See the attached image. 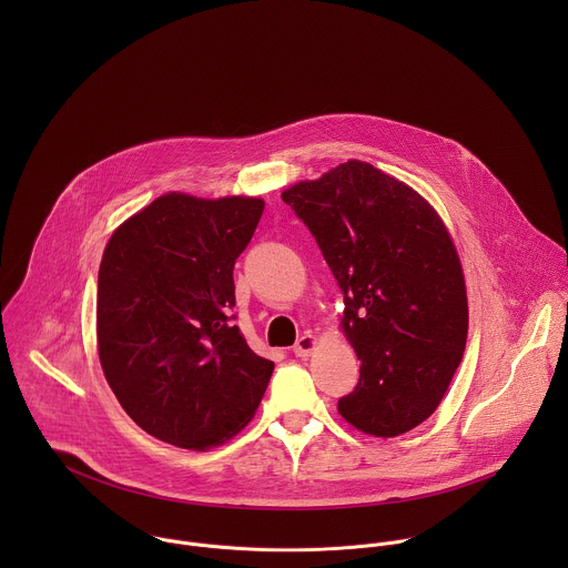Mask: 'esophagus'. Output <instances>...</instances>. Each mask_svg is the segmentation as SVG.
I'll return each mask as SVG.
<instances>
[{
  "mask_svg": "<svg viewBox=\"0 0 568 568\" xmlns=\"http://www.w3.org/2000/svg\"><path fill=\"white\" fill-rule=\"evenodd\" d=\"M315 345H317L315 336H313L311 332H306V334H302V336L297 338V343H295V347H293V354L300 356V358H306V356H311V352L315 349Z\"/></svg>",
  "mask_w": 568,
  "mask_h": 568,
  "instance_id": "esophagus-1",
  "label": "esophagus"
}]
</instances>
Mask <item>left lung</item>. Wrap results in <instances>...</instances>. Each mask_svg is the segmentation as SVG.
I'll return each instance as SVG.
<instances>
[{
    "mask_svg": "<svg viewBox=\"0 0 568 568\" xmlns=\"http://www.w3.org/2000/svg\"><path fill=\"white\" fill-rule=\"evenodd\" d=\"M343 293V332L361 378L338 400L358 430L396 437L442 403L466 349L459 255L437 212L372 163H341L282 194Z\"/></svg>",
    "mask_w": 568,
    "mask_h": 568,
    "instance_id": "obj_1",
    "label": "left lung"
}]
</instances>
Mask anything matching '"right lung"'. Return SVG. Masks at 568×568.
Masks as SVG:
<instances>
[{
	"mask_svg": "<svg viewBox=\"0 0 568 568\" xmlns=\"http://www.w3.org/2000/svg\"><path fill=\"white\" fill-rule=\"evenodd\" d=\"M262 199L163 194L122 223L98 271V354L129 417L205 450L253 417L273 374L234 325V264Z\"/></svg>",
	"mask_w": 568,
	"mask_h": 568,
	"instance_id": "right-lung-1",
	"label": "right lung"
}]
</instances>
